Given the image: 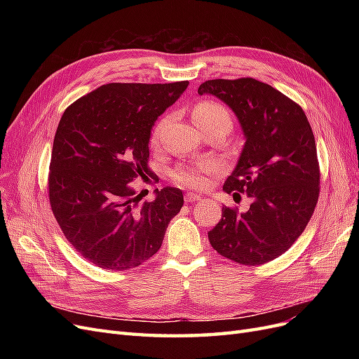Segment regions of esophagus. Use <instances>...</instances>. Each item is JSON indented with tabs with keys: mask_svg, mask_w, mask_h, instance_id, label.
<instances>
[{
	"mask_svg": "<svg viewBox=\"0 0 359 359\" xmlns=\"http://www.w3.org/2000/svg\"><path fill=\"white\" fill-rule=\"evenodd\" d=\"M184 199H186V202H187V203H193V202L199 201V199H201V196H199V194H194V193H187L186 196H184Z\"/></svg>",
	"mask_w": 359,
	"mask_h": 359,
	"instance_id": "esophagus-1",
	"label": "esophagus"
}]
</instances>
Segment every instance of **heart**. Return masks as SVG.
I'll return each instance as SVG.
<instances>
[{"mask_svg": "<svg viewBox=\"0 0 359 359\" xmlns=\"http://www.w3.org/2000/svg\"><path fill=\"white\" fill-rule=\"evenodd\" d=\"M191 116H193L194 126L198 128L214 124V123H223L227 127L231 126L229 111H227L223 104L210 102V100L199 102L196 106H194ZM161 130H163V123H160L154 128L153 144L158 142ZM214 170H215L214 163L202 161V163H194V165H186V166L177 168L173 170L172 177H173V181L178 182L182 187L201 190L206 187V184H208V178L206 177H208Z\"/></svg>", "mask_w": 359, "mask_h": 359, "instance_id": "b5f03b06", "label": "heart"}]
</instances>
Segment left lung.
Returning <instances> with one entry per match:
<instances>
[{
    "label": "left lung",
    "instance_id": "left-lung-1",
    "mask_svg": "<svg viewBox=\"0 0 359 359\" xmlns=\"http://www.w3.org/2000/svg\"><path fill=\"white\" fill-rule=\"evenodd\" d=\"M198 93L231 107L244 147L226 193H247L248 211L223 206L208 232L217 253L243 265H262L290 248L306 229L319 198V163L309 119L295 102L253 78L212 79Z\"/></svg>",
    "mask_w": 359,
    "mask_h": 359
}]
</instances>
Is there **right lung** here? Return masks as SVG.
I'll use <instances>...</instances> for the list:
<instances>
[{"instance_id": "1", "label": "right lung", "mask_w": 359, "mask_h": 359, "mask_svg": "<svg viewBox=\"0 0 359 359\" xmlns=\"http://www.w3.org/2000/svg\"><path fill=\"white\" fill-rule=\"evenodd\" d=\"M189 82L106 83L64 111L53 139L49 201L67 241L109 271L139 266L161 247L182 191L156 190L139 205L132 182L149 175V137L157 118Z\"/></svg>"}]
</instances>
